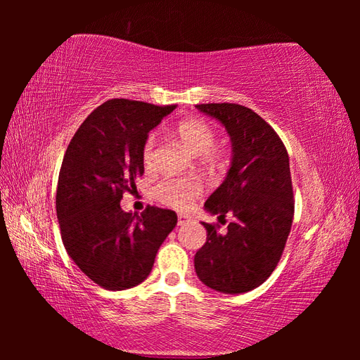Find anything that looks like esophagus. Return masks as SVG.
<instances>
[{
	"mask_svg": "<svg viewBox=\"0 0 360 360\" xmlns=\"http://www.w3.org/2000/svg\"><path fill=\"white\" fill-rule=\"evenodd\" d=\"M190 219H192V218H190L188 215H186V213H179V215H178V226H184V224H187Z\"/></svg>",
	"mask_w": 360,
	"mask_h": 360,
	"instance_id": "esophagus-1",
	"label": "esophagus"
}]
</instances>
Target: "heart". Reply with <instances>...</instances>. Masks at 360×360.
<instances>
[{"label": "heart", "mask_w": 360, "mask_h": 360, "mask_svg": "<svg viewBox=\"0 0 360 360\" xmlns=\"http://www.w3.org/2000/svg\"><path fill=\"white\" fill-rule=\"evenodd\" d=\"M176 136L196 156H201L204 164L213 165L219 160L221 153L213 147L217 133L207 120L192 117L179 122L174 128ZM158 139L155 134L147 137L142 147V160L145 167H151L156 158ZM202 193L201 182L195 178H167L159 181L155 187V196L159 202L173 209L187 210L198 196Z\"/></svg>", "instance_id": "1"}]
</instances>
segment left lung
Listing matches in <instances>:
<instances>
[{
	"mask_svg": "<svg viewBox=\"0 0 360 360\" xmlns=\"http://www.w3.org/2000/svg\"><path fill=\"white\" fill-rule=\"evenodd\" d=\"M196 108L218 119L232 139V165L204 207L235 219L226 232L202 223L207 241L196 252V275L223 294L258 288L277 267L294 218L289 156L275 129L257 112L236 103H201Z\"/></svg>",
	"mask_w": 360,
	"mask_h": 360,
	"instance_id": "1",
	"label": "left lung"
}]
</instances>
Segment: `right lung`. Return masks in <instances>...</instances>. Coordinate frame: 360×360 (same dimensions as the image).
<instances>
[{
    "label": "right lung",
    "instance_id": "right-lung-1",
    "mask_svg": "<svg viewBox=\"0 0 360 360\" xmlns=\"http://www.w3.org/2000/svg\"><path fill=\"white\" fill-rule=\"evenodd\" d=\"M174 108L111 98L89 114L68 145L56 196L60 232L68 255L105 289H128L147 278L178 223L168 209L148 205L136 215L120 207L143 173L148 133Z\"/></svg>",
    "mask_w": 360,
    "mask_h": 360
}]
</instances>
